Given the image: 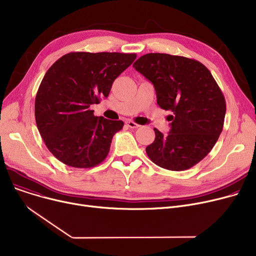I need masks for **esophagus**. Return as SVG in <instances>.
Masks as SVG:
<instances>
[{
	"label": "esophagus",
	"instance_id": "esophagus-1",
	"mask_svg": "<svg viewBox=\"0 0 256 256\" xmlns=\"http://www.w3.org/2000/svg\"><path fill=\"white\" fill-rule=\"evenodd\" d=\"M126 124V126H128V128H140L139 124H137L136 122H134V121H132V120H128Z\"/></svg>",
	"mask_w": 256,
	"mask_h": 256
}]
</instances>
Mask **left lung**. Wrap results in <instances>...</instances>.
<instances>
[{
	"mask_svg": "<svg viewBox=\"0 0 256 256\" xmlns=\"http://www.w3.org/2000/svg\"><path fill=\"white\" fill-rule=\"evenodd\" d=\"M132 67L152 83L158 104L172 112L168 135L154 128L156 139L146 147L147 156L164 169L193 167L223 130L226 102L216 80L202 63L169 54H146Z\"/></svg>",
	"mask_w": 256,
	"mask_h": 256,
	"instance_id": "8db88e82",
	"label": "left lung"
}]
</instances>
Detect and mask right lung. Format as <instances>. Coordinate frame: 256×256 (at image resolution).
<instances>
[{
  "instance_id": "right-lung-1",
  "label": "right lung",
  "mask_w": 256,
  "mask_h": 256,
  "mask_svg": "<svg viewBox=\"0 0 256 256\" xmlns=\"http://www.w3.org/2000/svg\"><path fill=\"white\" fill-rule=\"evenodd\" d=\"M136 54H66L44 74L35 98L37 128L48 150L74 168L100 164L124 121L94 116L91 104L108 98L115 78Z\"/></svg>"
}]
</instances>
